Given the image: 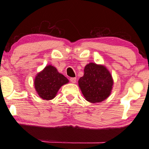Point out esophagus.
Returning <instances> with one entry per match:
<instances>
[{
  "instance_id": "esophagus-1",
  "label": "esophagus",
  "mask_w": 149,
  "mask_h": 149,
  "mask_svg": "<svg viewBox=\"0 0 149 149\" xmlns=\"http://www.w3.org/2000/svg\"><path fill=\"white\" fill-rule=\"evenodd\" d=\"M70 81L72 83V84H75V83L76 82V78L75 77H71L70 79Z\"/></svg>"
}]
</instances>
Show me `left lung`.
Wrapping results in <instances>:
<instances>
[{
	"instance_id": "left-lung-1",
	"label": "left lung",
	"mask_w": 149,
	"mask_h": 149,
	"mask_svg": "<svg viewBox=\"0 0 149 149\" xmlns=\"http://www.w3.org/2000/svg\"><path fill=\"white\" fill-rule=\"evenodd\" d=\"M78 84L85 99L96 103L109 97L114 81L112 75L104 65L91 62L85 65L84 75L79 78Z\"/></svg>"
}]
</instances>
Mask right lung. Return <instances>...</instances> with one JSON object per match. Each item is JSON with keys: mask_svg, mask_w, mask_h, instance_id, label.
<instances>
[{"mask_svg": "<svg viewBox=\"0 0 149 149\" xmlns=\"http://www.w3.org/2000/svg\"><path fill=\"white\" fill-rule=\"evenodd\" d=\"M68 82L69 80L64 75L60 74L56 68L48 65L37 74L34 85L39 97L49 100L54 99L60 88Z\"/></svg>", "mask_w": 149, "mask_h": 149, "instance_id": "right-lung-1", "label": "right lung"}]
</instances>
